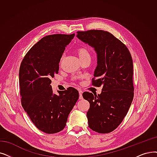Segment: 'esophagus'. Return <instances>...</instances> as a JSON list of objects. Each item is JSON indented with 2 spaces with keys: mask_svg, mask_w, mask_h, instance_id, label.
<instances>
[{
  "mask_svg": "<svg viewBox=\"0 0 157 157\" xmlns=\"http://www.w3.org/2000/svg\"><path fill=\"white\" fill-rule=\"evenodd\" d=\"M79 99H83V92L81 90L79 91Z\"/></svg>",
  "mask_w": 157,
  "mask_h": 157,
  "instance_id": "esophagus-1",
  "label": "esophagus"
}]
</instances>
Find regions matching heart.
<instances>
[{
  "instance_id": "obj_1",
  "label": "heart",
  "mask_w": 157,
  "mask_h": 157,
  "mask_svg": "<svg viewBox=\"0 0 157 157\" xmlns=\"http://www.w3.org/2000/svg\"><path fill=\"white\" fill-rule=\"evenodd\" d=\"M76 52L81 62H83L86 60H89V61L91 60V58H92L91 54L89 50H88L87 48H86V47H79L76 49ZM63 58H64L63 56H62V58H61L60 63L62 62Z\"/></svg>"
}]
</instances>
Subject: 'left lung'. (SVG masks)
Returning a JSON list of instances; mask_svg holds the SVG:
<instances>
[{
    "label": "left lung",
    "instance_id": "left-lung-1",
    "mask_svg": "<svg viewBox=\"0 0 157 157\" xmlns=\"http://www.w3.org/2000/svg\"><path fill=\"white\" fill-rule=\"evenodd\" d=\"M77 33L80 40L96 52L98 65L92 85L102 86L100 94H83L90 103L86 113L88 126L100 133H110L121 123L133 99L131 54L123 43L108 31L89 30Z\"/></svg>",
    "mask_w": 157,
    "mask_h": 157
}]
</instances>
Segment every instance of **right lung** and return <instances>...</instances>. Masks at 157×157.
I'll return each instance as SVG.
<instances>
[{
	"label": "right lung",
	"mask_w": 157,
	"mask_h": 157,
	"mask_svg": "<svg viewBox=\"0 0 157 157\" xmlns=\"http://www.w3.org/2000/svg\"><path fill=\"white\" fill-rule=\"evenodd\" d=\"M74 35L56 34L42 38L25 54L20 67L22 106L33 124L46 133L63 130L79 98L74 88L59 91L56 95L51 85V79L58 73L65 47Z\"/></svg>",
	"instance_id": "obj_1"
}]
</instances>
